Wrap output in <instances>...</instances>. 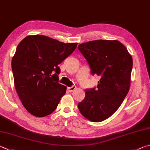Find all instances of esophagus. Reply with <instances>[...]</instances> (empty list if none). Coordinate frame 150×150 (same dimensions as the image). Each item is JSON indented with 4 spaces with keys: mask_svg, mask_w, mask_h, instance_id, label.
Instances as JSON below:
<instances>
[{
    "mask_svg": "<svg viewBox=\"0 0 150 150\" xmlns=\"http://www.w3.org/2000/svg\"><path fill=\"white\" fill-rule=\"evenodd\" d=\"M75 88H76V86H71V87H69V88H67L68 91H69L70 92L74 91L75 90Z\"/></svg>",
    "mask_w": 150,
    "mask_h": 150,
    "instance_id": "obj_1",
    "label": "esophagus"
}]
</instances>
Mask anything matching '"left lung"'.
<instances>
[{
  "instance_id": "left-lung-1",
  "label": "left lung",
  "mask_w": 150,
  "mask_h": 150,
  "mask_svg": "<svg viewBox=\"0 0 150 150\" xmlns=\"http://www.w3.org/2000/svg\"><path fill=\"white\" fill-rule=\"evenodd\" d=\"M78 49L88 62L92 74L100 77L96 88L85 90V97L78 108L88 120L101 122L118 110L129 92L132 56L117 40H92L79 45Z\"/></svg>"
}]
</instances>
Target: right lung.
<instances>
[{
	"label": "right lung",
	"instance_id": "1",
	"mask_svg": "<svg viewBox=\"0 0 150 150\" xmlns=\"http://www.w3.org/2000/svg\"><path fill=\"white\" fill-rule=\"evenodd\" d=\"M45 35H29L18 45L12 59L16 92L24 108L35 117L56 110L67 87L58 83V65L77 48Z\"/></svg>",
	"mask_w": 150,
	"mask_h": 150
}]
</instances>
